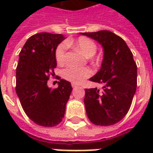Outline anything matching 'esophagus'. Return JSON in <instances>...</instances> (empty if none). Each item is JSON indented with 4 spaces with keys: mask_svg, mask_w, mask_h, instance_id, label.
<instances>
[{
    "mask_svg": "<svg viewBox=\"0 0 153 153\" xmlns=\"http://www.w3.org/2000/svg\"><path fill=\"white\" fill-rule=\"evenodd\" d=\"M79 86V85L77 84V83H72V88H77V87Z\"/></svg>",
    "mask_w": 153,
    "mask_h": 153,
    "instance_id": "obj_1",
    "label": "esophagus"
}]
</instances>
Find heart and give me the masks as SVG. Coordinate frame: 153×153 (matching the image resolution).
<instances>
[{"label": "heart", "instance_id": "obj_1", "mask_svg": "<svg viewBox=\"0 0 153 153\" xmlns=\"http://www.w3.org/2000/svg\"><path fill=\"white\" fill-rule=\"evenodd\" d=\"M67 46H74L79 49L88 56H93L97 51V45L92 39L87 37H79L76 40H69L65 43H60L57 46L55 51V58L58 64H64L66 59ZM63 77L74 83H79L84 79L92 74V70L88 67L78 68L74 66H68L63 70Z\"/></svg>", "mask_w": 153, "mask_h": 153}]
</instances>
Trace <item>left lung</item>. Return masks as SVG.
Listing matches in <instances>:
<instances>
[{
  "label": "left lung",
  "instance_id": "left-lung-1",
  "mask_svg": "<svg viewBox=\"0 0 153 153\" xmlns=\"http://www.w3.org/2000/svg\"><path fill=\"white\" fill-rule=\"evenodd\" d=\"M103 47L102 67L90 81L102 90L86 88L84 105L90 121L100 126L115 125L128 113L137 88V65L127 44L112 32L81 33Z\"/></svg>",
  "mask_w": 153,
  "mask_h": 153
}]
</instances>
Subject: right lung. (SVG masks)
I'll return each mask as SVG.
<instances>
[{
	"instance_id": "right-lung-1",
	"label": "right lung",
	"mask_w": 153,
	"mask_h": 153,
	"mask_svg": "<svg viewBox=\"0 0 153 153\" xmlns=\"http://www.w3.org/2000/svg\"><path fill=\"white\" fill-rule=\"evenodd\" d=\"M65 38L62 34L37 33L28 38L19 53L16 93L28 118L44 127H54L62 121L72 91L71 83L62 79L57 88L47 86L57 65L55 51Z\"/></svg>"
}]
</instances>
